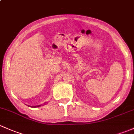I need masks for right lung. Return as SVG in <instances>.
<instances>
[{
  "label": "right lung",
  "mask_w": 134,
  "mask_h": 134,
  "mask_svg": "<svg viewBox=\"0 0 134 134\" xmlns=\"http://www.w3.org/2000/svg\"><path fill=\"white\" fill-rule=\"evenodd\" d=\"M40 107V105H38V106H36L35 107Z\"/></svg>",
  "instance_id": "right-lung-1"
}]
</instances>
